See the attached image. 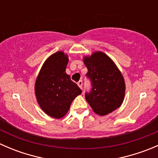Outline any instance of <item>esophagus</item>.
Segmentation results:
<instances>
[{
	"mask_svg": "<svg viewBox=\"0 0 158 158\" xmlns=\"http://www.w3.org/2000/svg\"><path fill=\"white\" fill-rule=\"evenodd\" d=\"M78 85H79V87L81 89H82V80H79V82H78Z\"/></svg>",
	"mask_w": 158,
	"mask_h": 158,
	"instance_id": "34e87169",
	"label": "esophagus"
}]
</instances>
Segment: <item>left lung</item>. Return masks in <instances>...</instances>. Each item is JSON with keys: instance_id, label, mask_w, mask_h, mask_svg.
I'll use <instances>...</instances> for the list:
<instances>
[{"instance_id": "1", "label": "left lung", "mask_w": 158, "mask_h": 158, "mask_svg": "<svg viewBox=\"0 0 158 158\" xmlns=\"http://www.w3.org/2000/svg\"><path fill=\"white\" fill-rule=\"evenodd\" d=\"M84 63L92 85L85 96L93 111L106 115L120 107L125 97V83L114 62L104 52H95L91 56L84 57Z\"/></svg>"}]
</instances>
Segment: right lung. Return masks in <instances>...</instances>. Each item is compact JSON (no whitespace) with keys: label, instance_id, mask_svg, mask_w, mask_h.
<instances>
[{"label":"right lung","instance_id":"1","mask_svg":"<svg viewBox=\"0 0 158 158\" xmlns=\"http://www.w3.org/2000/svg\"><path fill=\"white\" fill-rule=\"evenodd\" d=\"M67 55L56 52L45 61L35 83V94L43 111L61 118L69 111L72 102L82 93L79 87L66 74Z\"/></svg>","mask_w":158,"mask_h":158}]
</instances>
